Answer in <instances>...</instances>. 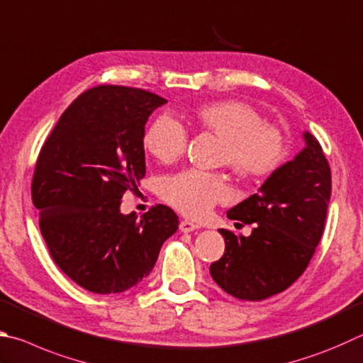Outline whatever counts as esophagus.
<instances>
[{"mask_svg": "<svg viewBox=\"0 0 363 363\" xmlns=\"http://www.w3.org/2000/svg\"><path fill=\"white\" fill-rule=\"evenodd\" d=\"M200 225L199 223H195L192 220H182L179 223V230L182 233H190V232H195V230H199Z\"/></svg>", "mask_w": 363, "mask_h": 363, "instance_id": "1", "label": "esophagus"}]
</instances>
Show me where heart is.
Returning a JSON list of instances; mask_svg holds the SVG:
<instances>
[{
  "mask_svg": "<svg viewBox=\"0 0 363 363\" xmlns=\"http://www.w3.org/2000/svg\"><path fill=\"white\" fill-rule=\"evenodd\" d=\"M196 118L204 128L225 140L222 162L242 177H265L284 160V136L273 125L263 123L259 111L246 103L228 100L204 104ZM186 146V125L171 114L157 117L144 135V147L163 163L179 159ZM160 189L171 206L195 219L208 216L217 203L230 196L225 177L201 169L167 176Z\"/></svg>",
  "mask_w": 363,
  "mask_h": 363,
  "instance_id": "b5f03b06",
  "label": "heart"
}]
</instances>
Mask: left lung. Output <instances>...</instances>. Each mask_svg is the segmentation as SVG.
<instances>
[{
	"instance_id": "8db88e82",
	"label": "left lung",
	"mask_w": 363,
	"mask_h": 363,
	"mask_svg": "<svg viewBox=\"0 0 363 363\" xmlns=\"http://www.w3.org/2000/svg\"><path fill=\"white\" fill-rule=\"evenodd\" d=\"M273 171L259 192L227 211L230 220L254 223L249 236L220 228L225 252L211 263L217 286L235 298L260 301L300 278L324 232L332 194L330 167L318 140Z\"/></svg>"
}]
</instances>
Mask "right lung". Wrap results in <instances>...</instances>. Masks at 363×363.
I'll return each instance as SVG.
<instances>
[{
	"label": "right lung",
	"mask_w": 363,
	"mask_h": 363,
	"mask_svg": "<svg viewBox=\"0 0 363 363\" xmlns=\"http://www.w3.org/2000/svg\"><path fill=\"white\" fill-rule=\"evenodd\" d=\"M167 103L147 90L98 85L62 114L39 152L31 196L52 259L94 294H118L152 272L179 217L157 204L138 219L121 201L146 174L144 127Z\"/></svg>",
	"instance_id": "right-lung-1"
}]
</instances>
